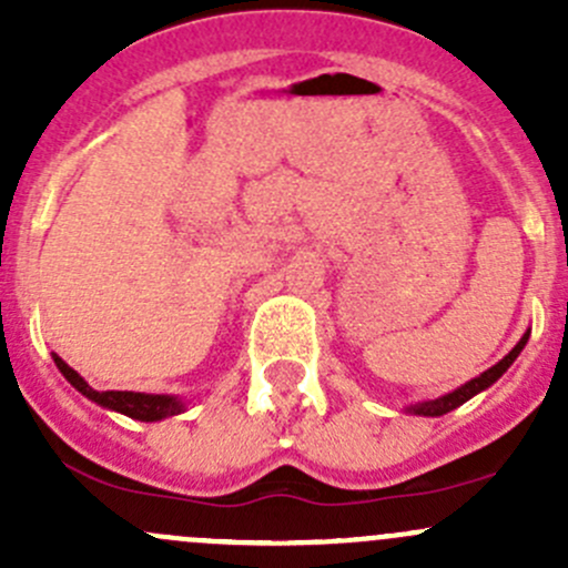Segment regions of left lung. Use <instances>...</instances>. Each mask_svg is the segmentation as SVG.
<instances>
[{"mask_svg":"<svg viewBox=\"0 0 568 568\" xmlns=\"http://www.w3.org/2000/svg\"><path fill=\"white\" fill-rule=\"evenodd\" d=\"M525 343H528V332H525L523 341H519L517 346H514L511 352H508L506 357L500 359V363L491 365L489 371H484V374H480V376H475L473 382H467V385H462L459 390H454V393L443 395V398H437V400H426V404L412 406V412H415V415H428V417L448 415L450 409H456V406H462L464 400H469V398H473V395H478L480 390H486V387H489V385H495V382L500 379V376L506 374L508 368H511V363H514V359L519 357V352H523V348H525Z\"/></svg>","mask_w":568,"mask_h":568,"instance_id":"obj_1","label":"left lung"}]
</instances>
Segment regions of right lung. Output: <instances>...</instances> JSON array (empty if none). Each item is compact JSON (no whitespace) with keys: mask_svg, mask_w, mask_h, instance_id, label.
Segmentation results:
<instances>
[{"mask_svg":"<svg viewBox=\"0 0 568 568\" xmlns=\"http://www.w3.org/2000/svg\"><path fill=\"white\" fill-rule=\"evenodd\" d=\"M54 363H57V368H60V374L65 376V379L71 382L79 393L88 395V398L95 400V404L106 406V409H114V412H120V415L134 417V420H162V417H170V415H178V412H183V404L178 398H173V395L93 390V387H90L88 382H84L82 376L71 368V365L62 363L57 354H54Z\"/></svg>","mask_w":568,"mask_h":568,"instance_id":"obj_1","label":"right lung"}]
</instances>
